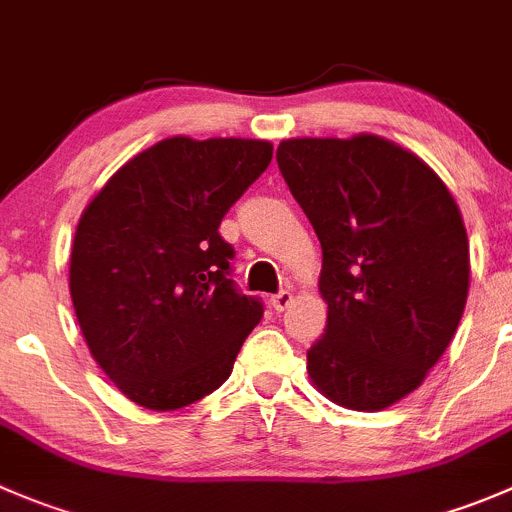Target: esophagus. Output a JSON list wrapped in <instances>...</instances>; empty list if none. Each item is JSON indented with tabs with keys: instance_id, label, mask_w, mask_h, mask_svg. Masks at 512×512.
I'll use <instances>...</instances> for the list:
<instances>
[{
	"instance_id": "obj_1",
	"label": "esophagus",
	"mask_w": 512,
	"mask_h": 512,
	"mask_svg": "<svg viewBox=\"0 0 512 512\" xmlns=\"http://www.w3.org/2000/svg\"><path fill=\"white\" fill-rule=\"evenodd\" d=\"M270 302H272V307H275L277 312L287 310V307H290V302H292V292L290 290H280L277 295H272Z\"/></svg>"
}]
</instances>
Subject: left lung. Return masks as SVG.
<instances>
[{
  "label": "left lung",
  "instance_id": "8db88e82",
  "mask_svg": "<svg viewBox=\"0 0 512 512\" xmlns=\"http://www.w3.org/2000/svg\"><path fill=\"white\" fill-rule=\"evenodd\" d=\"M277 165L322 245L325 335L307 372L325 398L382 410L413 393L453 340L470 252L448 187L375 135L285 140Z\"/></svg>",
  "mask_w": 512,
  "mask_h": 512
}]
</instances>
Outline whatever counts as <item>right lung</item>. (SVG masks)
I'll return each instance as SVG.
<instances>
[{
	"label": "right lung",
	"instance_id": "1",
	"mask_svg": "<svg viewBox=\"0 0 512 512\" xmlns=\"http://www.w3.org/2000/svg\"><path fill=\"white\" fill-rule=\"evenodd\" d=\"M270 160L262 140L172 137L84 210L69 292L89 352L132 403L185 408L230 377L265 305L232 280L220 222Z\"/></svg>",
	"mask_w": 512,
	"mask_h": 512
}]
</instances>
